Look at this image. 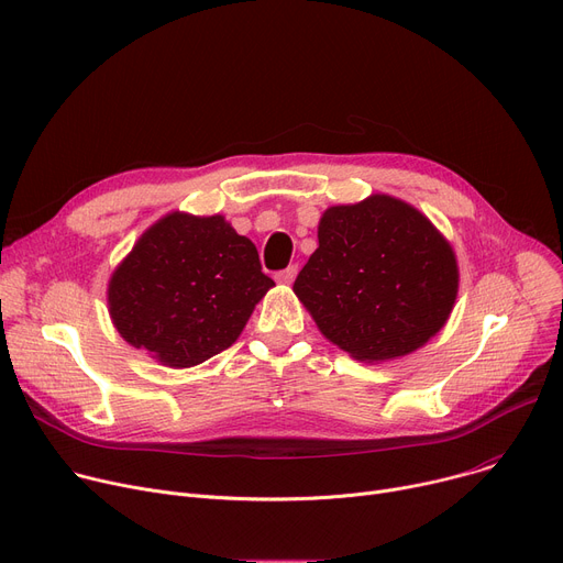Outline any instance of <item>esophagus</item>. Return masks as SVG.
<instances>
[{"instance_id": "34e87169", "label": "esophagus", "mask_w": 563, "mask_h": 563, "mask_svg": "<svg viewBox=\"0 0 563 563\" xmlns=\"http://www.w3.org/2000/svg\"><path fill=\"white\" fill-rule=\"evenodd\" d=\"M297 272H299V266H297V264H289L287 269H283V272L276 274V280L283 283V285H289L294 278H297Z\"/></svg>"}]
</instances>
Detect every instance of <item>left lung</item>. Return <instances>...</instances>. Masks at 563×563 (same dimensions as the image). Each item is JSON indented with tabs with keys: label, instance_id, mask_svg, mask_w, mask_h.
<instances>
[{
	"label": "left lung",
	"instance_id": "obj_1",
	"mask_svg": "<svg viewBox=\"0 0 563 563\" xmlns=\"http://www.w3.org/2000/svg\"><path fill=\"white\" fill-rule=\"evenodd\" d=\"M317 236L294 294L349 356L401 358L445 327L459 291L456 255L416 207L386 194L335 205Z\"/></svg>",
	"mask_w": 563,
	"mask_h": 563
}]
</instances>
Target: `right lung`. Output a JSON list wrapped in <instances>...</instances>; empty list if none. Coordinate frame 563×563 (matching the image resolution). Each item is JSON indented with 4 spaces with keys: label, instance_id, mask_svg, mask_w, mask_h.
<instances>
[{
    "label": "right lung",
    "instance_id": "1",
    "mask_svg": "<svg viewBox=\"0 0 563 563\" xmlns=\"http://www.w3.org/2000/svg\"><path fill=\"white\" fill-rule=\"evenodd\" d=\"M274 287L255 244L221 217L170 212L111 274L113 327L168 367H194L234 344Z\"/></svg>",
    "mask_w": 563,
    "mask_h": 563
}]
</instances>
